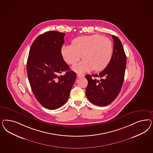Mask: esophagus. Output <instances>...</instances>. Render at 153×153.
<instances>
[{
  "instance_id": "esophagus-1",
  "label": "esophagus",
  "mask_w": 153,
  "mask_h": 153,
  "mask_svg": "<svg viewBox=\"0 0 153 153\" xmlns=\"http://www.w3.org/2000/svg\"><path fill=\"white\" fill-rule=\"evenodd\" d=\"M76 76H77V77H78V78H83V77H84V75H82V74H77Z\"/></svg>"
}]
</instances>
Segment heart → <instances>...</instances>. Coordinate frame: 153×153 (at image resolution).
Here are the masks:
<instances>
[{"mask_svg": "<svg viewBox=\"0 0 153 153\" xmlns=\"http://www.w3.org/2000/svg\"><path fill=\"white\" fill-rule=\"evenodd\" d=\"M113 52L111 41L98 34L78 37L72 40L71 45H63L61 48V55L68 64H75L82 56L83 60L73 67L79 73L104 70L111 61Z\"/></svg>", "mask_w": 153, "mask_h": 153, "instance_id": "b5f03b06", "label": "heart"}]
</instances>
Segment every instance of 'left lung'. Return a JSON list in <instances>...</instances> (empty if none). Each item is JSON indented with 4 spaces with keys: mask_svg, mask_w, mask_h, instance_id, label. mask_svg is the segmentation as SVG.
Masks as SVG:
<instances>
[{
    "mask_svg": "<svg viewBox=\"0 0 153 153\" xmlns=\"http://www.w3.org/2000/svg\"><path fill=\"white\" fill-rule=\"evenodd\" d=\"M112 37L113 52L108 65L99 74L85 75L88 80L86 96L91 102L99 106L111 104L118 96L123 83L127 57L120 39L115 35ZM92 76L100 79L97 80Z\"/></svg>",
    "mask_w": 153,
    "mask_h": 153,
    "instance_id": "1",
    "label": "left lung"
}]
</instances>
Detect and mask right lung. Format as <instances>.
<instances>
[{"label": "right lung", "instance_id": "1", "mask_svg": "<svg viewBox=\"0 0 153 153\" xmlns=\"http://www.w3.org/2000/svg\"><path fill=\"white\" fill-rule=\"evenodd\" d=\"M65 33L50 31L38 36L30 49L27 73L35 97L43 107L55 110L64 105L76 74L61 55ZM66 73L60 75L62 72Z\"/></svg>", "mask_w": 153, "mask_h": 153}]
</instances>
